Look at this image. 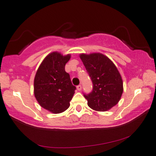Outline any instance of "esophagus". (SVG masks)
<instances>
[{"label":"esophagus","mask_w":156,"mask_h":156,"mask_svg":"<svg viewBox=\"0 0 156 156\" xmlns=\"http://www.w3.org/2000/svg\"><path fill=\"white\" fill-rule=\"evenodd\" d=\"M76 87H77V90L78 91H80V90H82V86H81V85H78Z\"/></svg>","instance_id":"obj_1"}]
</instances>
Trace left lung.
<instances>
[{
	"mask_svg": "<svg viewBox=\"0 0 156 156\" xmlns=\"http://www.w3.org/2000/svg\"><path fill=\"white\" fill-rule=\"evenodd\" d=\"M80 57L92 82V91L84 94L93 110L106 111L118 103L123 92L121 76L115 64L101 53L81 54Z\"/></svg>",
	"mask_w": 156,
	"mask_h": 156,
	"instance_id": "obj_1",
	"label": "left lung"
}]
</instances>
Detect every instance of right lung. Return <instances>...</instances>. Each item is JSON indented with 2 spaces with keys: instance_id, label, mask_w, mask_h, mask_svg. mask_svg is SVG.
Returning a JSON list of instances; mask_svg holds the SVG:
<instances>
[{
  "instance_id": "obj_1",
  "label": "right lung",
  "mask_w": 156,
  "mask_h": 156,
  "mask_svg": "<svg viewBox=\"0 0 156 156\" xmlns=\"http://www.w3.org/2000/svg\"><path fill=\"white\" fill-rule=\"evenodd\" d=\"M70 58V55L50 53L42 62L35 76V97L42 107L53 113L66 111L75 93L76 87L65 71Z\"/></svg>"
}]
</instances>
